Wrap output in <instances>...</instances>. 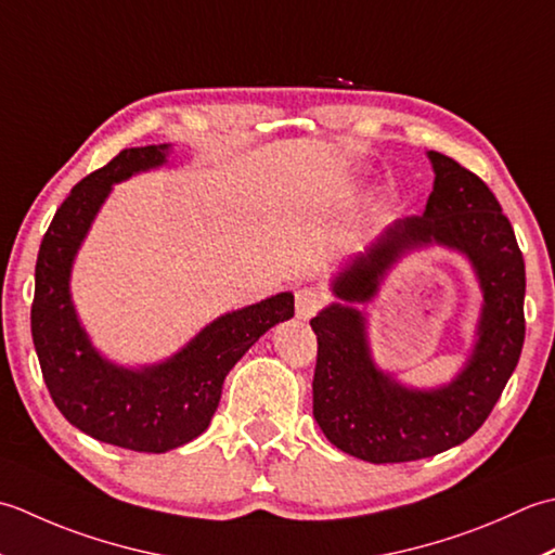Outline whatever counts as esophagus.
<instances>
[{
    "label": "esophagus",
    "instance_id": "1",
    "mask_svg": "<svg viewBox=\"0 0 555 555\" xmlns=\"http://www.w3.org/2000/svg\"><path fill=\"white\" fill-rule=\"evenodd\" d=\"M325 304V294L315 287H301L297 289V319L309 321L311 315Z\"/></svg>",
    "mask_w": 555,
    "mask_h": 555
}]
</instances>
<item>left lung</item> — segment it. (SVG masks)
Wrapping results in <instances>:
<instances>
[{
	"label": "left lung",
	"instance_id": "1",
	"mask_svg": "<svg viewBox=\"0 0 555 555\" xmlns=\"http://www.w3.org/2000/svg\"><path fill=\"white\" fill-rule=\"evenodd\" d=\"M422 215L390 222L331 278L335 301L311 319L319 337L313 420L335 448L373 465L434 457L477 431L499 402L525 343V258L499 201L477 175L436 151ZM440 245L470 263L482 292L473 345L459 373L412 387L372 357L360 309L404 255Z\"/></svg>",
	"mask_w": 555,
	"mask_h": 555
}]
</instances>
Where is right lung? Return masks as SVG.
I'll use <instances>...</instances> for the list:
<instances>
[{
	"label": "right lung",
	"instance_id": "1",
	"mask_svg": "<svg viewBox=\"0 0 555 555\" xmlns=\"http://www.w3.org/2000/svg\"><path fill=\"white\" fill-rule=\"evenodd\" d=\"M172 145H141L81 179L54 212L36 263L30 309L42 378L78 431L135 452H167L206 431L224 376L270 327L294 315V294L278 292L206 323L153 364H119L90 340L72 297V270L115 184L169 163Z\"/></svg>",
	"mask_w": 555,
	"mask_h": 555
}]
</instances>
